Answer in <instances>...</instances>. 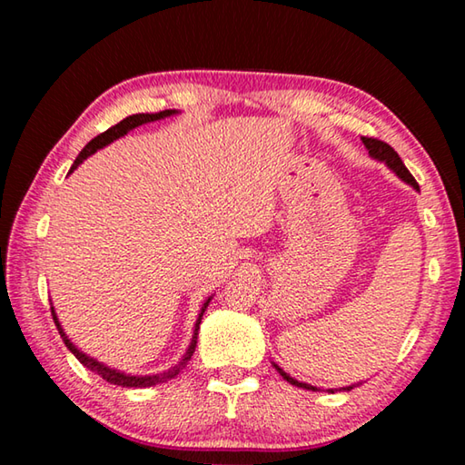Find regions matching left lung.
I'll return each instance as SVG.
<instances>
[{
	"mask_svg": "<svg viewBox=\"0 0 465 465\" xmlns=\"http://www.w3.org/2000/svg\"><path fill=\"white\" fill-rule=\"evenodd\" d=\"M363 139V143H365V147L369 149V155L371 157H375V160H381V162H385L388 163V166L396 172V174L404 180V183H408V184H412L416 191H419V183H416L414 180V176L411 174V172H408V168L404 166V162L400 160V155L393 152V147L391 145H388L385 143V141H380V139H375V137H361ZM277 367V371L282 375V380H287L289 383H293V385H297V388H305V390H316L313 388V385H308V383H302V381H297V380H293V377H289L285 371H282V369L279 367V365H274ZM344 390H352V385H349V388H344Z\"/></svg>",
	"mask_w": 465,
	"mask_h": 465,
	"instance_id": "obj_1",
	"label": "left lung"
}]
</instances>
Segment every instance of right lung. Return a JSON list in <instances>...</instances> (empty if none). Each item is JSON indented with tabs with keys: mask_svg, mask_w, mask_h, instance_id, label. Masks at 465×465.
<instances>
[{
	"mask_svg": "<svg viewBox=\"0 0 465 465\" xmlns=\"http://www.w3.org/2000/svg\"><path fill=\"white\" fill-rule=\"evenodd\" d=\"M174 113H176V110H162V113H155V114H133V116H127V119H123L121 123H116L114 127H110V129H106L104 133H100L98 137H94V139L90 141V143L82 149L80 155L75 157L74 166H72V170H69V172H74V170H75L77 166H80V163L85 160V157L92 155L94 152H98L100 147H104V145H108V143H113L114 139H119V137H123V135H127V133H129L131 129H135V127H139V124H143V123L160 121V119H163V116H170V114H174ZM209 302H211V299H207V302H204V305H203V310H201V313H199V320H196V326H194L193 342H191V346H188V351H186L184 359L180 361V365H176L174 369H170V371H166V373H160V375H145V377L121 373V371H116V369H110V367H106V365L98 363L96 359H92V357H88V355H84L82 351H77V349H75V344H74V342H69V338L65 336V332H63V328H61V324H59L57 316H54V310H53V308H51V313H53L54 326H57L59 334H61V338H63V342H65L67 349L74 352L75 359L80 361V363H82L84 367L92 369L94 373H98V375L102 377V380H106L108 383L123 385V388H149V385H155V383H160V381H163V380H172V377L178 375L180 367L186 365V361L193 357L194 346H196V336H199V326H201L203 313H204V310H207Z\"/></svg>",
	"mask_w": 465,
	"mask_h": 465,
	"instance_id": "right-lung-1",
	"label": "right lung"
}]
</instances>
